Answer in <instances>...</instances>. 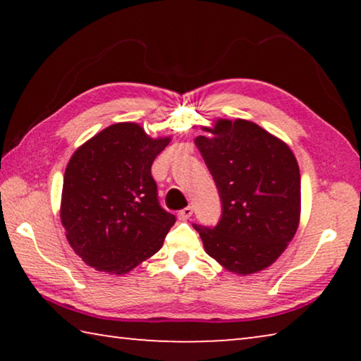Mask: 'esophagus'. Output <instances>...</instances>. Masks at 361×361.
I'll use <instances>...</instances> for the list:
<instances>
[{
	"instance_id": "esophagus-1",
	"label": "esophagus",
	"mask_w": 361,
	"mask_h": 361,
	"mask_svg": "<svg viewBox=\"0 0 361 361\" xmlns=\"http://www.w3.org/2000/svg\"><path fill=\"white\" fill-rule=\"evenodd\" d=\"M192 216V207H185V209L178 212V218L180 219H188Z\"/></svg>"
}]
</instances>
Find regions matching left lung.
I'll list each match as a JSON object with an SVG mask.
<instances>
[{"label": "left lung", "mask_w": 361, "mask_h": 361, "mask_svg": "<svg viewBox=\"0 0 361 361\" xmlns=\"http://www.w3.org/2000/svg\"><path fill=\"white\" fill-rule=\"evenodd\" d=\"M195 138L216 183L221 218L194 224L205 252L228 271L247 276L271 266L299 223L301 175L291 149L255 122L219 119Z\"/></svg>", "instance_id": "8db88e82"}]
</instances>
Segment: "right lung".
Returning <instances> with one entry per match:
<instances>
[{
	"label": "right lung",
	"instance_id": "1",
	"mask_svg": "<svg viewBox=\"0 0 361 361\" xmlns=\"http://www.w3.org/2000/svg\"><path fill=\"white\" fill-rule=\"evenodd\" d=\"M169 142L149 138L133 122H121L71 156L60 218L85 264L126 274L162 247L176 218L159 204L151 166Z\"/></svg>",
	"mask_w": 361,
	"mask_h": 361
}]
</instances>
